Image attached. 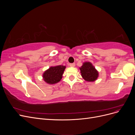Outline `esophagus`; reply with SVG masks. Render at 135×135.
Returning <instances> with one entry per match:
<instances>
[{
	"mask_svg": "<svg viewBox=\"0 0 135 135\" xmlns=\"http://www.w3.org/2000/svg\"><path fill=\"white\" fill-rule=\"evenodd\" d=\"M69 65H70V66H71V67H74L75 66V63H71V64H69Z\"/></svg>",
	"mask_w": 135,
	"mask_h": 135,
	"instance_id": "obj_1",
	"label": "esophagus"
}]
</instances>
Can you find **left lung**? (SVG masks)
Instances as JSON below:
<instances>
[{
  "label": "left lung",
  "instance_id": "8db88e82",
  "mask_svg": "<svg viewBox=\"0 0 135 135\" xmlns=\"http://www.w3.org/2000/svg\"><path fill=\"white\" fill-rule=\"evenodd\" d=\"M81 75L87 81H93L99 76V73L92 64L89 62H85L80 68Z\"/></svg>",
  "mask_w": 135,
  "mask_h": 135
}]
</instances>
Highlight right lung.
I'll use <instances>...</instances> for the list:
<instances>
[{"label":"right lung","instance_id":"1","mask_svg":"<svg viewBox=\"0 0 135 135\" xmlns=\"http://www.w3.org/2000/svg\"><path fill=\"white\" fill-rule=\"evenodd\" d=\"M65 68L66 66L63 65L50 67L43 73L44 80L50 84H54L59 82L62 79Z\"/></svg>","mask_w":135,"mask_h":135}]
</instances>
